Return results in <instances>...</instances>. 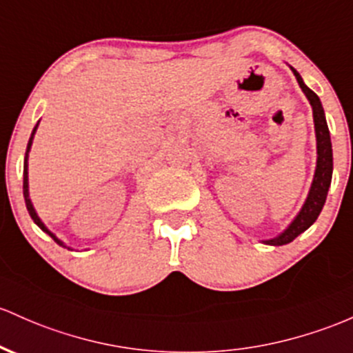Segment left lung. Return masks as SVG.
Here are the masks:
<instances>
[{"label":"left lung","instance_id":"8db88e82","mask_svg":"<svg viewBox=\"0 0 353 353\" xmlns=\"http://www.w3.org/2000/svg\"><path fill=\"white\" fill-rule=\"evenodd\" d=\"M292 72L295 73L298 85H300V88L303 90V94L307 95V99L310 100V105L313 108V122H315L316 134V169L307 201H305L303 208L300 209L296 218L293 219L292 223H290V226L286 228L283 233L278 234L276 238L263 241L271 246L288 245V243H292L296 236H300L303 231H307L308 228L315 223L316 218L320 216L321 209H323L325 201H327L328 188H330L332 183V172H334V154H332L330 132H328L325 112L323 107H321L319 95L313 90H310L307 85H305L303 79H301L300 73H298L295 68H292Z\"/></svg>","mask_w":353,"mask_h":353}]
</instances>
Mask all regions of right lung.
I'll return each instance as SVG.
<instances>
[{
  "mask_svg": "<svg viewBox=\"0 0 353 353\" xmlns=\"http://www.w3.org/2000/svg\"><path fill=\"white\" fill-rule=\"evenodd\" d=\"M37 127H38V123H37V125H34V129H33V132H32V137H30V141H28V145H26V154H25V165H23V196H25V204H26V209H28L30 216H32V219L34 221V224H37V226L40 228V230H43L46 234H48V236H52V238H53V241L58 243V245H60V246H65L63 243H61L60 239H58L57 236L53 234L52 231H50L48 228H46L43 223H41V219L38 218L37 211H34V208H33V204H32V199H30V192H28V152H30V149H32L33 135H34V132H37ZM65 248H67V246H65Z\"/></svg>",
  "mask_w": 353,
  "mask_h": 353,
  "instance_id": "obj_1",
  "label": "right lung"
}]
</instances>
